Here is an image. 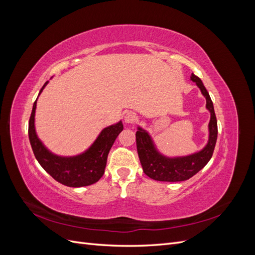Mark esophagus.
Returning a JSON list of instances; mask_svg holds the SVG:
<instances>
[{"mask_svg": "<svg viewBox=\"0 0 255 255\" xmlns=\"http://www.w3.org/2000/svg\"><path fill=\"white\" fill-rule=\"evenodd\" d=\"M137 120V115L134 112H128L125 115V122L128 125H133Z\"/></svg>", "mask_w": 255, "mask_h": 255, "instance_id": "34e87169", "label": "esophagus"}]
</instances>
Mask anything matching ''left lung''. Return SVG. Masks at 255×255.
<instances>
[{
    "label": "left lung",
    "mask_w": 255,
    "mask_h": 255,
    "mask_svg": "<svg viewBox=\"0 0 255 255\" xmlns=\"http://www.w3.org/2000/svg\"><path fill=\"white\" fill-rule=\"evenodd\" d=\"M190 80L195 82L206 100V109L211 114L208 123V140L202 150L185 156L169 157L161 154L151 135L142 128L138 127L136 132V144L138 156L140 159L143 172L151 179L161 182H181L190 179L198 173L210 161L213 156L216 140H217V119L210 95L202 81L194 73Z\"/></svg>",
    "instance_id": "1"
}]
</instances>
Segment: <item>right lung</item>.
<instances>
[{"label": "right lung", "instance_id": "obj_1", "mask_svg": "<svg viewBox=\"0 0 255 255\" xmlns=\"http://www.w3.org/2000/svg\"><path fill=\"white\" fill-rule=\"evenodd\" d=\"M48 83L49 81L45 82L38 97ZM37 99L28 122V138L38 163L54 180L69 187L88 186L98 182L104 174L110 150L116 138L122 132V121L103 128L86 151L74 156H60L51 152L36 133L35 113Z\"/></svg>", "mask_w": 255, "mask_h": 255}]
</instances>
